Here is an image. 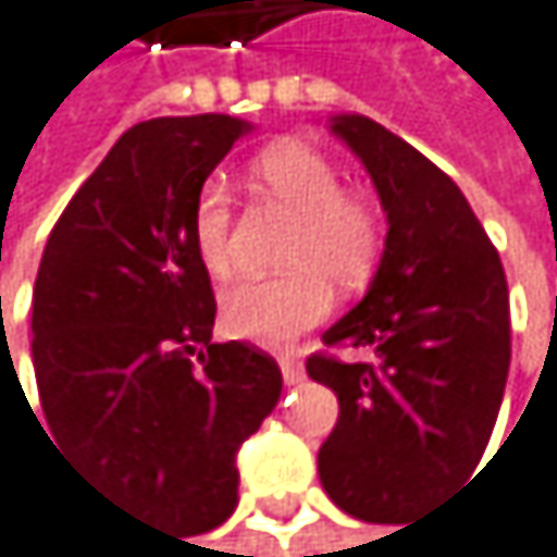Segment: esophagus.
I'll list each match as a JSON object with an SVG mask.
<instances>
[{
    "instance_id": "1",
    "label": "esophagus",
    "mask_w": 557,
    "mask_h": 557,
    "mask_svg": "<svg viewBox=\"0 0 557 557\" xmlns=\"http://www.w3.org/2000/svg\"><path fill=\"white\" fill-rule=\"evenodd\" d=\"M278 367H282V380H285L288 386H295V383H302V380H306L302 362L295 359V356H282V359H278Z\"/></svg>"
}]
</instances>
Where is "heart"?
<instances>
[{"instance_id":"obj_1","label":"heart","mask_w":557,"mask_h":557,"mask_svg":"<svg viewBox=\"0 0 557 557\" xmlns=\"http://www.w3.org/2000/svg\"><path fill=\"white\" fill-rule=\"evenodd\" d=\"M258 190L295 214L282 248L285 275L245 278L221 295L224 329L238 339L285 346L333 309V282L343 292L367 285L383 255L380 208L343 190L339 168L306 144H275L251 164ZM201 265L228 278L238 265L235 208L221 184H205L190 211Z\"/></svg>"}]
</instances>
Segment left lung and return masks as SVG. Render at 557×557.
Segmentation results:
<instances>
[{"instance_id":"1","label":"left lung","mask_w":557,"mask_h":557,"mask_svg":"<svg viewBox=\"0 0 557 557\" xmlns=\"http://www.w3.org/2000/svg\"><path fill=\"white\" fill-rule=\"evenodd\" d=\"M333 131L367 164L389 232L367 299L306 359L339 399L319 481L346 515L399 524L471 478L487 450L511 367L508 278L437 164L370 116H333ZM333 348H370L374 359Z\"/></svg>"}]
</instances>
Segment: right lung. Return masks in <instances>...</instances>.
<instances>
[{"label": "right lung", "instance_id": "right-lung-1", "mask_svg": "<svg viewBox=\"0 0 557 557\" xmlns=\"http://www.w3.org/2000/svg\"><path fill=\"white\" fill-rule=\"evenodd\" d=\"M245 131L224 113L131 127L49 232L33 285L49 444L184 537L235 511L238 450L282 393L269 352L211 343L218 306L190 238L198 190Z\"/></svg>", "mask_w": 557, "mask_h": 557}]
</instances>
